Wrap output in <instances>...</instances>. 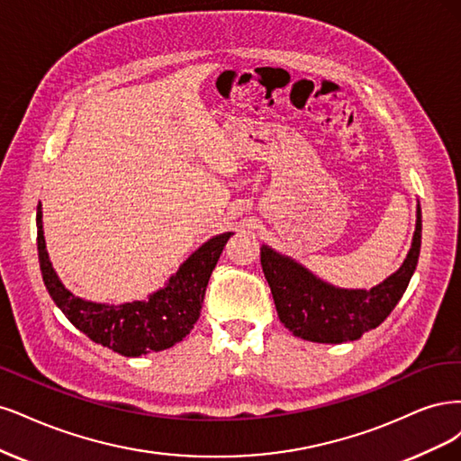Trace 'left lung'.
Masks as SVG:
<instances>
[{"mask_svg":"<svg viewBox=\"0 0 461 461\" xmlns=\"http://www.w3.org/2000/svg\"><path fill=\"white\" fill-rule=\"evenodd\" d=\"M421 249V206L404 264L374 289H339L308 272L304 266L260 247V264L272 289L277 316L294 335L312 343H345L381 325L410 284Z\"/></svg>","mask_w":461,"mask_h":461,"instance_id":"left-lung-1","label":"left lung"}]
</instances>
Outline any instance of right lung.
Here are the masks:
<instances>
[{
  "label": "right lung",
  "instance_id": "add662e5",
  "mask_svg": "<svg viewBox=\"0 0 461 461\" xmlns=\"http://www.w3.org/2000/svg\"><path fill=\"white\" fill-rule=\"evenodd\" d=\"M36 226L40 270L53 303L63 310L74 328L90 337L94 343L128 358L167 350L189 335L201 316L211 274L233 235L231 231L220 233L199 247L168 279L167 287L149 294L147 301L101 304L74 296L51 268L43 240L41 204H38Z\"/></svg>",
  "mask_w": 461,
  "mask_h": 461
}]
</instances>
